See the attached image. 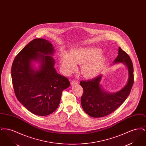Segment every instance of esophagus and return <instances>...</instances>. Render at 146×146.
Instances as JSON below:
<instances>
[{"instance_id": "34e87169", "label": "esophagus", "mask_w": 146, "mask_h": 146, "mask_svg": "<svg viewBox=\"0 0 146 146\" xmlns=\"http://www.w3.org/2000/svg\"><path fill=\"white\" fill-rule=\"evenodd\" d=\"M70 84H71L72 85H74L78 84V82L76 81V80H72L71 82H70Z\"/></svg>"}]
</instances>
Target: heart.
<instances>
[{
  "mask_svg": "<svg viewBox=\"0 0 146 146\" xmlns=\"http://www.w3.org/2000/svg\"><path fill=\"white\" fill-rule=\"evenodd\" d=\"M102 50L96 47H80L72 50L70 54L63 52L60 57V68L66 74L77 68L76 64H82L81 73L85 78H94L99 74L106 58Z\"/></svg>",
  "mask_w": 146,
  "mask_h": 146,
  "instance_id": "b5f03b06",
  "label": "heart"
}]
</instances>
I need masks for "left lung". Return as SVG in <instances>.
Returning <instances> with one entry per match:
<instances>
[{
  "mask_svg": "<svg viewBox=\"0 0 146 146\" xmlns=\"http://www.w3.org/2000/svg\"><path fill=\"white\" fill-rule=\"evenodd\" d=\"M122 63L128 70V79L125 86L115 92H110L102 88L101 81L102 75L91 80L81 81L84 93L81 97V104L84 111L94 118L107 116L115 111L129 95L133 84V68L131 60L120 47L118 55L113 64Z\"/></svg>",
  "mask_w": 146,
  "mask_h": 146,
  "instance_id": "obj_1",
  "label": "left lung"
}]
</instances>
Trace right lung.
I'll use <instances>...</instances> for the list:
<instances>
[{"label":"right lung","mask_w":146,"mask_h":146,"mask_svg":"<svg viewBox=\"0 0 146 146\" xmlns=\"http://www.w3.org/2000/svg\"><path fill=\"white\" fill-rule=\"evenodd\" d=\"M54 54L50 42L37 38L22 49L13 63L11 78L16 96L37 115L46 116L55 111L62 91L70 86L68 79L56 70Z\"/></svg>","instance_id":"right-lung-1"}]
</instances>
